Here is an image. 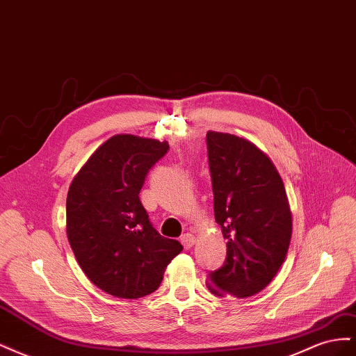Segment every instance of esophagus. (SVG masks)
<instances>
[{
	"mask_svg": "<svg viewBox=\"0 0 356 356\" xmlns=\"http://www.w3.org/2000/svg\"><path fill=\"white\" fill-rule=\"evenodd\" d=\"M195 242H196V238L191 233H186V234L181 236V243L184 245L186 250H190V248L195 245Z\"/></svg>",
	"mask_w": 356,
	"mask_h": 356,
	"instance_id": "obj_1",
	"label": "esophagus"
}]
</instances>
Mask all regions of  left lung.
Instances as JSON below:
<instances>
[{"mask_svg": "<svg viewBox=\"0 0 356 356\" xmlns=\"http://www.w3.org/2000/svg\"><path fill=\"white\" fill-rule=\"evenodd\" d=\"M207 145L215 221L227 241L208 288L246 298L272 282L286 257L293 232L286 191L273 161L248 139L209 131Z\"/></svg>", "mask_w": 356, "mask_h": 356, "instance_id": "left-lung-1", "label": "left lung"}]
</instances>
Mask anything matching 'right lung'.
Segmentation results:
<instances>
[{"instance_id": "obj_1", "label": "right lung", "mask_w": 356, "mask_h": 356, "mask_svg": "<svg viewBox=\"0 0 356 356\" xmlns=\"http://www.w3.org/2000/svg\"><path fill=\"white\" fill-rule=\"evenodd\" d=\"M169 149L166 141L114 135L74 177L67 196V234L90 281L118 298H139L160 286L182 251L163 238L139 200L148 170Z\"/></svg>"}]
</instances>
